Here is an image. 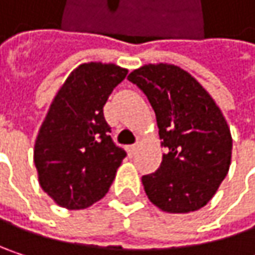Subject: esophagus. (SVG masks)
<instances>
[{
  "mask_svg": "<svg viewBox=\"0 0 255 255\" xmlns=\"http://www.w3.org/2000/svg\"><path fill=\"white\" fill-rule=\"evenodd\" d=\"M137 147H138V144H129V146H128V147H127L128 155H129V156H132V155L135 153Z\"/></svg>",
  "mask_w": 255,
  "mask_h": 255,
  "instance_id": "obj_1",
  "label": "esophagus"
}]
</instances>
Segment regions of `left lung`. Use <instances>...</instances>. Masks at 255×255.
Wrapping results in <instances>:
<instances>
[{
    "label": "left lung",
    "instance_id": "left-lung-1",
    "mask_svg": "<svg viewBox=\"0 0 255 255\" xmlns=\"http://www.w3.org/2000/svg\"><path fill=\"white\" fill-rule=\"evenodd\" d=\"M155 111L164 153L141 181L150 202L167 213H190L214 196L229 171L232 135L207 90L174 65H144L128 75Z\"/></svg>",
    "mask_w": 255,
    "mask_h": 255
}]
</instances>
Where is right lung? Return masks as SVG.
Listing matches in <instances>:
<instances>
[{
    "mask_svg": "<svg viewBox=\"0 0 255 255\" xmlns=\"http://www.w3.org/2000/svg\"><path fill=\"white\" fill-rule=\"evenodd\" d=\"M127 69L84 63L71 72L39 128L33 162L42 190L68 210L102 199L127 156L109 135L103 106Z\"/></svg>",
    "mask_w": 255,
    "mask_h": 255,
    "instance_id": "obj_1",
    "label": "right lung"
}]
</instances>
